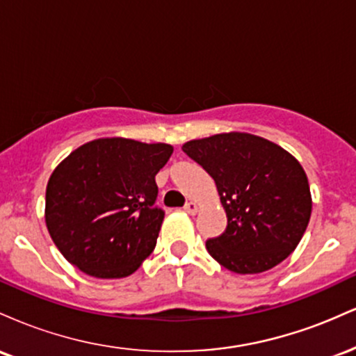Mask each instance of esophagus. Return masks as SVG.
Instances as JSON below:
<instances>
[{
	"label": "esophagus",
	"mask_w": 356,
	"mask_h": 356,
	"mask_svg": "<svg viewBox=\"0 0 356 356\" xmlns=\"http://www.w3.org/2000/svg\"><path fill=\"white\" fill-rule=\"evenodd\" d=\"M184 209H186V212H189V214H192V216H194L195 214V212H197V209H199V207H197V204H195V202H187L186 204V206H184Z\"/></svg>",
	"instance_id": "obj_1"
}]
</instances>
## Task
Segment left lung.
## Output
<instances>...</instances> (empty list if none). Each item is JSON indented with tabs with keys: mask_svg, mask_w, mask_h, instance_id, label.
Segmentation results:
<instances>
[{
	"mask_svg": "<svg viewBox=\"0 0 356 356\" xmlns=\"http://www.w3.org/2000/svg\"><path fill=\"white\" fill-rule=\"evenodd\" d=\"M182 150L214 179L226 211V231L206 241L220 266L257 275L295 251L312 216V194L291 154L244 132L186 142Z\"/></svg>",
	"mask_w": 356,
	"mask_h": 356,
	"instance_id": "8db88e82",
	"label": "left lung"
}]
</instances>
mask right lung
Wrapping results in <instances>:
<instances>
[{
  "label": "right lung",
  "mask_w": 356,
  "mask_h": 356,
  "mask_svg": "<svg viewBox=\"0 0 356 356\" xmlns=\"http://www.w3.org/2000/svg\"><path fill=\"white\" fill-rule=\"evenodd\" d=\"M174 149L97 138L68 155L47 186L44 220L68 263L93 277H125L154 251L164 211L155 175Z\"/></svg>",
  "instance_id": "add662e5"
}]
</instances>
